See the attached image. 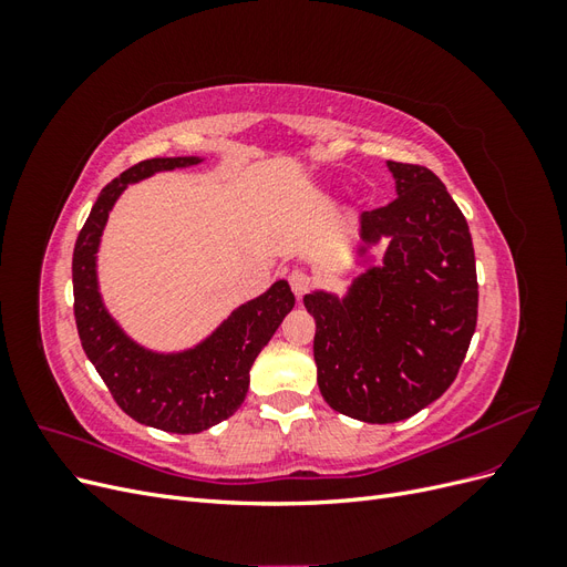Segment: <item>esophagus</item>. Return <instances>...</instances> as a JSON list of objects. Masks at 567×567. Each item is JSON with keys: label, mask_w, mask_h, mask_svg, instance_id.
Masks as SVG:
<instances>
[{"label": "esophagus", "mask_w": 567, "mask_h": 567, "mask_svg": "<svg viewBox=\"0 0 567 567\" xmlns=\"http://www.w3.org/2000/svg\"><path fill=\"white\" fill-rule=\"evenodd\" d=\"M288 284H290V290H293V293H296V298H302L307 290L312 288V277L307 271H302V269H296V271H290Z\"/></svg>", "instance_id": "1"}]
</instances>
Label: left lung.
<instances>
[{
  "instance_id": "1",
  "label": "left lung",
  "mask_w": 567,
  "mask_h": 567,
  "mask_svg": "<svg viewBox=\"0 0 567 567\" xmlns=\"http://www.w3.org/2000/svg\"><path fill=\"white\" fill-rule=\"evenodd\" d=\"M398 198L359 215V248L388 241L383 262L346 296L312 290L317 383L326 404L364 423L419 414L447 390L477 321L475 252L466 217L437 175L388 161Z\"/></svg>"
}]
</instances>
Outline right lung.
<instances>
[{
	"label": "right lung",
	"mask_w": 567,
	"mask_h": 567,
	"mask_svg": "<svg viewBox=\"0 0 567 567\" xmlns=\"http://www.w3.org/2000/svg\"><path fill=\"white\" fill-rule=\"evenodd\" d=\"M203 163L198 156L151 158L101 188L73 250L75 323L84 354L127 416L167 433H200L244 404L255 357L293 310L288 281H277L221 321L198 346L156 352L132 340L99 293L96 252L115 200L127 184Z\"/></svg>",
	"instance_id": "right-lung-1"
}]
</instances>
